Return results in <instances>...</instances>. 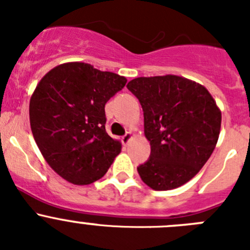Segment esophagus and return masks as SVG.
<instances>
[{
  "label": "esophagus",
  "mask_w": 250,
  "mask_h": 250,
  "mask_svg": "<svg viewBox=\"0 0 250 250\" xmlns=\"http://www.w3.org/2000/svg\"><path fill=\"white\" fill-rule=\"evenodd\" d=\"M131 138H132L131 132H126V134H125V135H124L123 138H121V141H123V144L124 145L129 144V141L131 140Z\"/></svg>",
  "instance_id": "obj_1"
}]
</instances>
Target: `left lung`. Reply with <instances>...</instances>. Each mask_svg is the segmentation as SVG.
<instances>
[{
	"mask_svg": "<svg viewBox=\"0 0 250 250\" xmlns=\"http://www.w3.org/2000/svg\"><path fill=\"white\" fill-rule=\"evenodd\" d=\"M144 111L151 152L138 167L154 190L182 187L199 173L219 138L222 114L204 86L175 75L138 77L126 85Z\"/></svg>",
	"mask_w": 250,
	"mask_h": 250,
	"instance_id": "8db88e82",
	"label": "left lung"
}]
</instances>
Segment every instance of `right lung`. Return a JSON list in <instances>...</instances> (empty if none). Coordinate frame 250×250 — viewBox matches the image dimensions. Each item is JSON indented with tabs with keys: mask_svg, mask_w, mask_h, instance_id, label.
Wrapping results in <instances>:
<instances>
[{
	"mask_svg": "<svg viewBox=\"0 0 250 250\" xmlns=\"http://www.w3.org/2000/svg\"><path fill=\"white\" fill-rule=\"evenodd\" d=\"M126 79L90 63L56 66L30 101L35 141L47 164L67 182L87 185L106 174L121 150L105 130V104Z\"/></svg>",
	"mask_w": 250,
	"mask_h": 250,
	"instance_id": "add662e5",
	"label": "right lung"
}]
</instances>
